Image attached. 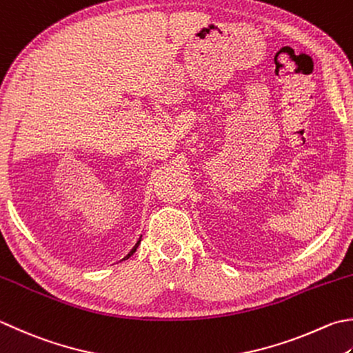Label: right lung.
I'll use <instances>...</instances> for the list:
<instances>
[{"mask_svg": "<svg viewBox=\"0 0 353 353\" xmlns=\"http://www.w3.org/2000/svg\"><path fill=\"white\" fill-rule=\"evenodd\" d=\"M141 239H142V237H141ZM141 239H139V240H137V243H136V245L133 246V250H131V251H130V252H128V254L125 255V257H123L122 260H127V259H130V257H131V255H133V254L136 252V250H137V246H139V243H141Z\"/></svg>", "mask_w": 353, "mask_h": 353, "instance_id": "1", "label": "right lung"}]
</instances>
